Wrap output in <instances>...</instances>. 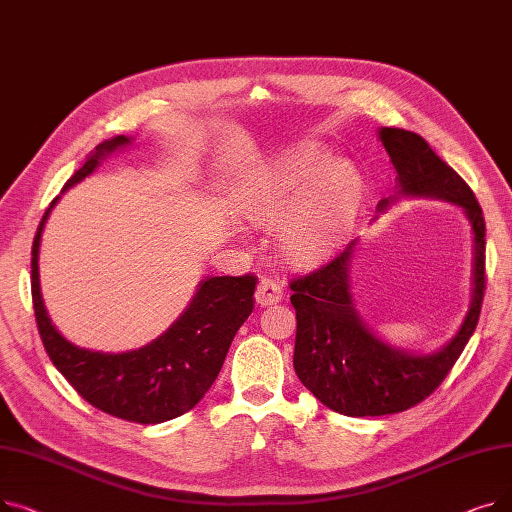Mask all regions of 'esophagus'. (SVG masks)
<instances>
[{
  "mask_svg": "<svg viewBox=\"0 0 512 512\" xmlns=\"http://www.w3.org/2000/svg\"><path fill=\"white\" fill-rule=\"evenodd\" d=\"M255 301L259 307H267V305H278L282 301V288L278 282L274 280H267L263 278L259 284H257V290H255Z\"/></svg>",
  "mask_w": 512,
  "mask_h": 512,
  "instance_id": "1",
  "label": "esophagus"
}]
</instances>
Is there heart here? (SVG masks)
<instances>
[{"mask_svg": "<svg viewBox=\"0 0 512 512\" xmlns=\"http://www.w3.org/2000/svg\"><path fill=\"white\" fill-rule=\"evenodd\" d=\"M359 176L315 147H299L261 170L240 195L255 224H280L278 242L288 263L315 267L330 259L359 211Z\"/></svg>", "mask_w": 512, "mask_h": 512, "instance_id": "b5f03b06", "label": "heart"}]
</instances>
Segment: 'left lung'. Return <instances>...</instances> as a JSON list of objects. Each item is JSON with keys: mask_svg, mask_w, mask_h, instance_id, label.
Wrapping results in <instances>:
<instances>
[{"mask_svg": "<svg viewBox=\"0 0 512 512\" xmlns=\"http://www.w3.org/2000/svg\"><path fill=\"white\" fill-rule=\"evenodd\" d=\"M378 137L396 170L398 197H427L459 205L473 232V294L463 324L440 351L417 355L375 336L355 311L351 263L357 240L317 272L290 282L297 311L294 371L328 409L348 417H380L407 411L432 394L475 332L486 290V222L467 182L419 134L380 128Z\"/></svg>", "mask_w": 512, "mask_h": 512, "instance_id": "1", "label": "left lung"}]
</instances>
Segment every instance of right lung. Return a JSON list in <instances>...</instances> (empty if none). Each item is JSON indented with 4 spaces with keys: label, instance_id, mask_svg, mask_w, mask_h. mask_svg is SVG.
Masks as SVG:
<instances>
[{
    "label": "right lung",
    "instance_id": "right-lung-1",
    "mask_svg": "<svg viewBox=\"0 0 512 512\" xmlns=\"http://www.w3.org/2000/svg\"><path fill=\"white\" fill-rule=\"evenodd\" d=\"M130 137L103 141L62 193L85 180L105 157L130 145ZM60 197L51 201L33 240L31 278L37 328L51 363L95 409L132 423H164L191 411L205 396L228 355V348L253 311L257 278L207 276L193 301L153 342L126 353H99L68 342L51 324L41 297L39 247L45 222Z\"/></svg>",
    "mask_w": 512,
    "mask_h": 512
}]
</instances>
